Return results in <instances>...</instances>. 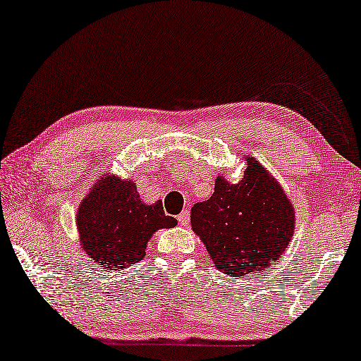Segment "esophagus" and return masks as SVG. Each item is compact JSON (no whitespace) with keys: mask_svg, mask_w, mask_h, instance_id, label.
<instances>
[{"mask_svg":"<svg viewBox=\"0 0 361 361\" xmlns=\"http://www.w3.org/2000/svg\"><path fill=\"white\" fill-rule=\"evenodd\" d=\"M178 221H179L180 226H187V224L190 223V210L188 209L182 210V212L179 214V216H178Z\"/></svg>","mask_w":361,"mask_h":361,"instance_id":"obj_1","label":"esophagus"}]
</instances>
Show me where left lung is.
Here are the masks:
<instances>
[{"label":"left lung","instance_id":"1","mask_svg":"<svg viewBox=\"0 0 361 361\" xmlns=\"http://www.w3.org/2000/svg\"><path fill=\"white\" fill-rule=\"evenodd\" d=\"M192 228L210 257L231 276L265 270L294 233V210L280 183L250 159L239 183L215 180L214 195L192 207Z\"/></svg>","mask_w":361,"mask_h":361}]
</instances>
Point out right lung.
Masks as SVG:
<instances>
[{"label":"right lung","mask_w":361,"mask_h":361,"mask_svg":"<svg viewBox=\"0 0 361 361\" xmlns=\"http://www.w3.org/2000/svg\"><path fill=\"white\" fill-rule=\"evenodd\" d=\"M176 224L174 216L165 215L161 201L147 206L133 182L111 176L91 190L77 214L81 248L91 261L114 270L141 261L155 231Z\"/></svg>","instance_id":"add662e5"}]
</instances>
